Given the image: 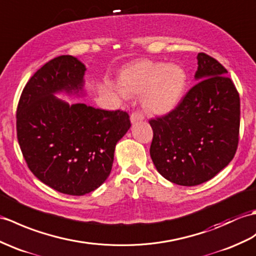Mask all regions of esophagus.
Returning a JSON list of instances; mask_svg holds the SVG:
<instances>
[{
  "label": "esophagus",
  "mask_w": 256,
  "mask_h": 256,
  "mask_svg": "<svg viewBox=\"0 0 256 256\" xmlns=\"http://www.w3.org/2000/svg\"><path fill=\"white\" fill-rule=\"evenodd\" d=\"M144 118H145V116L142 114L140 111H135V112H133L132 114H130V122H132V123L142 121Z\"/></svg>",
  "instance_id": "obj_1"
}]
</instances>
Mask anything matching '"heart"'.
<instances>
[{"label": "heart", "mask_w": 256, "mask_h": 256, "mask_svg": "<svg viewBox=\"0 0 256 256\" xmlns=\"http://www.w3.org/2000/svg\"><path fill=\"white\" fill-rule=\"evenodd\" d=\"M188 77L176 64L144 60L128 68L122 74L123 90L140 94L144 108L154 114H164L180 102L186 88Z\"/></svg>", "instance_id": "1"}]
</instances>
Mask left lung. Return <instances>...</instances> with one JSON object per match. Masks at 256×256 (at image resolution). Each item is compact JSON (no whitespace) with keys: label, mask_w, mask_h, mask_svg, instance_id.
<instances>
[{"label":"left lung","mask_w":256,"mask_h":256,"mask_svg":"<svg viewBox=\"0 0 256 256\" xmlns=\"http://www.w3.org/2000/svg\"><path fill=\"white\" fill-rule=\"evenodd\" d=\"M198 82L169 114L150 118V157L166 179L184 186L210 180L234 159L240 130V97L227 70L198 53Z\"/></svg>","instance_id":"obj_1"}]
</instances>
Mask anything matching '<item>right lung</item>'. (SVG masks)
<instances>
[{"instance_id": "right-lung-1", "label": "right lung", "mask_w": 256, "mask_h": 256, "mask_svg": "<svg viewBox=\"0 0 256 256\" xmlns=\"http://www.w3.org/2000/svg\"><path fill=\"white\" fill-rule=\"evenodd\" d=\"M85 65L72 56L52 58L36 72L17 106V140L38 179L70 195H84L109 176L118 140L130 126L122 110L70 106L53 94L82 87Z\"/></svg>"}]
</instances>
